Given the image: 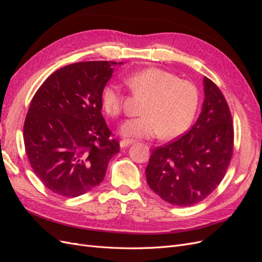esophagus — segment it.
Returning <instances> with one entry per match:
<instances>
[{
  "label": "esophagus",
  "instance_id": "34e87169",
  "mask_svg": "<svg viewBox=\"0 0 262 262\" xmlns=\"http://www.w3.org/2000/svg\"><path fill=\"white\" fill-rule=\"evenodd\" d=\"M134 140H129V139H124V140H122L121 142H120V146L121 147H126V146H129V145H131V144H133L134 143Z\"/></svg>",
  "mask_w": 262,
  "mask_h": 262
}]
</instances>
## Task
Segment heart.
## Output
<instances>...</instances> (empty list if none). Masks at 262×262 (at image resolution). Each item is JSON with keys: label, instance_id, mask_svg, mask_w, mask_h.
<instances>
[{"label": "heart", "instance_id": "obj_1", "mask_svg": "<svg viewBox=\"0 0 262 262\" xmlns=\"http://www.w3.org/2000/svg\"><path fill=\"white\" fill-rule=\"evenodd\" d=\"M131 91L146 97L141 113L120 128L124 137L150 139L160 136L170 140L184 134L191 125L199 107L198 87L188 80L160 68H147L124 78ZM101 106L110 117L122 112L123 95L120 87L108 84L101 93Z\"/></svg>", "mask_w": 262, "mask_h": 262}]
</instances>
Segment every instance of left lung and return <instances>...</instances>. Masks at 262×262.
<instances>
[{
    "mask_svg": "<svg viewBox=\"0 0 262 262\" xmlns=\"http://www.w3.org/2000/svg\"><path fill=\"white\" fill-rule=\"evenodd\" d=\"M204 101L185 136L152 150L145 169L149 188L163 200L190 207L205 199L224 178L234 147L229 107L210 78H203Z\"/></svg>",
    "mask_w": 262,
    "mask_h": 262,
    "instance_id": "left-lung-1",
    "label": "left lung"
}]
</instances>
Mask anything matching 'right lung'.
<instances>
[{"instance_id":"obj_1","label":"right lung","mask_w":262,"mask_h":262,"mask_svg":"<svg viewBox=\"0 0 262 262\" xmlns=\"http://www.w3.org/2000/svg\"><path fill=\"white\" fill-rule=\"evenodd\" d=\"M122 64V62L119 63ZM113 61L73 63L53 72L36 92L24 123L31 168L50 191L82 195L97 187L120 144L100 110Z\"/></svg>"}]
</instances>
